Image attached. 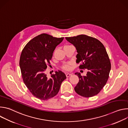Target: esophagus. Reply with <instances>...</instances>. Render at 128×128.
<instances>
[{
	"label": "esophagus",
	"mask_w": 128,
	"mask_h": 128,
	"mask_svg": "<svg viewBox=\"0 0 128 128\" xmlns=\"http://www.w3.org/2000/svg\"><path fill=\"white\" fill-rule=\"evenodd\" d=\"M71 75H72V74H70V73H67V74H66V76L67 78L69 77V76H71Z\"/></svg>",
	"instance_id": "obj_1"
}]
</instances>
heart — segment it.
<instances>
[{"instance_id":"b5f03b06","label":"heart","mask_w":128,"mask_h":128,"mask_svg":"<svg viewBox=\"0 0 128 128\" xmlns=\"http://www.w3.org/2000/svg\"><path fill=\"white\" fill-rule=\"evenodd\" d=\"M63 68L64 69L66 70H69L70 69L71 67H70V65L69 64H67V65H64L63 66Z\"/></svg>"}]
</instances>
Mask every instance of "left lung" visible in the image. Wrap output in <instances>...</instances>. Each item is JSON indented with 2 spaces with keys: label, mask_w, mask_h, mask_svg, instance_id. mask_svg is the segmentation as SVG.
I'll list each match as a JSON object with an SVG mask.
<instances>
[{
  "label": "left lung",
  "mask_w": 128,
  "mask_h": 128,
  "mask_svg": "<svg viewBox=\"0 0 128 128\" xmlns=\"http://www.w3.org/2000/svg\"><path fill=\"white\" fill-rule=\"evenodd\" d=\"M65 38L77 50L76 62L81 64L80 68L88 71L84 76L80 73H75L79 78L75 91L87 98L97 95L106 84L111 69L104 46L99 40L84 34Z\"/></svg>",
  "instance_id": "1"
}]
</instances>
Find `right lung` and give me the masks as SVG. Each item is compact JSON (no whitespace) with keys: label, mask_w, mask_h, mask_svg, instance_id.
Returning a JSON list of instances; mask_svg holds the SVG:
<instances>
[{"label":"right lung","mask_w":128,"mask_h":128,"mask_svg":"<svg viewBox=\"0 0 128 128\" xmlns=\"http://www.w3.org/2000/svg\"><path fill=\"white\" fill-rule=\"evenodd\" d=\"M63 39L43 33L29 42L22 52L19 64L24 82L31 94L40 100L56 96L66 78L61 71H56L50 78L46 74L54 49Z\"/></svg>","instance_id":"right-lung-1"}]
</instances>
